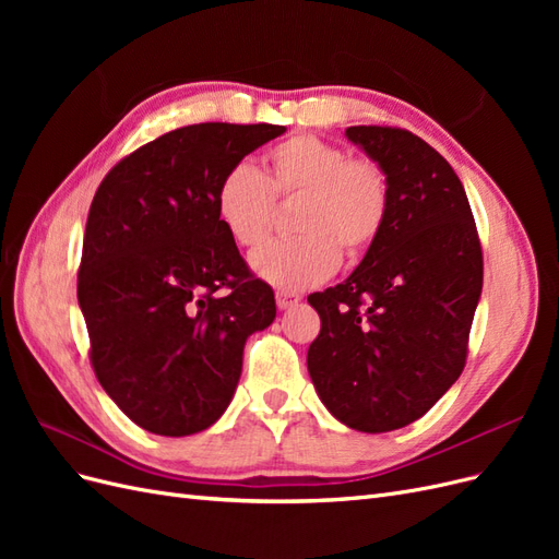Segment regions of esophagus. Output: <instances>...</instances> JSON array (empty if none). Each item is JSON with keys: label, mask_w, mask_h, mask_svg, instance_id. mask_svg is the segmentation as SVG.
<instances>
[{"label": "esophagus", "mask_w": 559, "mask_h": 559, "mask_svg": "<svg viewBox=\"0 0 559 559\" xmlns=\"http://www.w3.org/2000/svg\"><path fill=\"white\" fill-rule=\"evenodd\" d=\"M275 300H277V308L280 310H292V308H296L298 302H300V296L289 294V292H277Z\"/></svg>", "instance_id": "34e87169"}]
</instances>
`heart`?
Wrapping results in <instances>:
<instances>
[{"label": "heart", "mask_w": 559, "mask_h": 559, "mask_svg": "<svg viewBox=\"0 0 559 559\" xmlns=\"http://www.w3.org/2000/svg\"><path fill=\"white\" fill-rule=\"evenodd\" d=\"M257 173L235 163L214 189V212L238 247H257L273 224L275 202L298 200V238L267 242L251 257L253 273L284 292L308 289L373 247L392 212V181L384 167L349 156L341 144L296 132L270 146Z\"/></svg>", "instance_id": "heart-1"}]
</instances>
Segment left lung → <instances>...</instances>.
Here are the masks:
<instances>
[{
	"label": "left lung",
	"instance_id": "8db88e82",
	"mask_svg": "<svg viewBox=\"0 0 559 559\" xmlns=\"http://www.w3.org/2000/svg\"><path fill=\"white\" fill-rule=\"evenodd\" d=\"M392 181V212L361 265L308 300L319 399L343 425L382 433L419 419L462 376L483 292V249L464 186L411 130L352 126Z\"/></svg>",
	"mask_w": 559,
	"mask_h": 559
}]
</instances>
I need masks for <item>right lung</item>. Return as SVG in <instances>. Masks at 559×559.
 Here are the masks:
<instances>
[{
    "instance_id": "add662e5",
    "label": "right lung",
    "mask_w": 559,
    "mask_h": 559,
    "mask_svg": "<svg viewBox=\"0 0 559 559\" xmlns=\"http://www.w3.org/2000/svg\"><path fill=\"white\" fill-rule=\"evenodd\" d=\"M284 130L183 126L134 148L97 186L76 282L88 357L111 401L151 433L214 425L247 337L273 324L275 294L218 224L214 189Z\"/></svg>"
}]
</instances>
